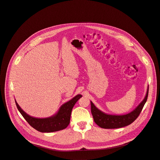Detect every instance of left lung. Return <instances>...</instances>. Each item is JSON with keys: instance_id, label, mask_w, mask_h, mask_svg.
I'll use <instances>...</instances> for the list:
<instances>
[{"instance_id": "8db88e82", "label": "left lung", "mask_w": 160, "mask_h": 160, "mask_svg": "<svg viewBox=\"0 0 160 160\" xmlns=\"http://www.w3.org/2000/svg\"><path fill=\"white\" fill-rule=\"evenodd\" d=\"M148 87L144 100L132 112L125 115L116 116L105 113L99 110L91 102V113L94 122L103 129H118L131 124L138 117L148 98Z\"/></svg>"}]
</instances>
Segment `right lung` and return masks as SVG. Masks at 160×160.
I'll list each match as a JSON object with an SVG mask.
<instances>
[{
  "mask_svg": "<svg viewBox=\"0 0 160 160\" xmlns=\"http://www.w3.org/2000/svg\"><path fill=\"white\" fill-rule=\"evenodd\" d=\"M81 97V94L75 96L72 100L63 104L54 116L47 118H36L29 116L20 107L16 101L15 102L19 112L32 127L41 132H51L64 129L68 126L73 107Z\"/></svg>",
  "mask_w": 160,
  "mask_h": 160,
  "instance_id": "add662e5",
  "label": "right lung"
}]
</instances>
